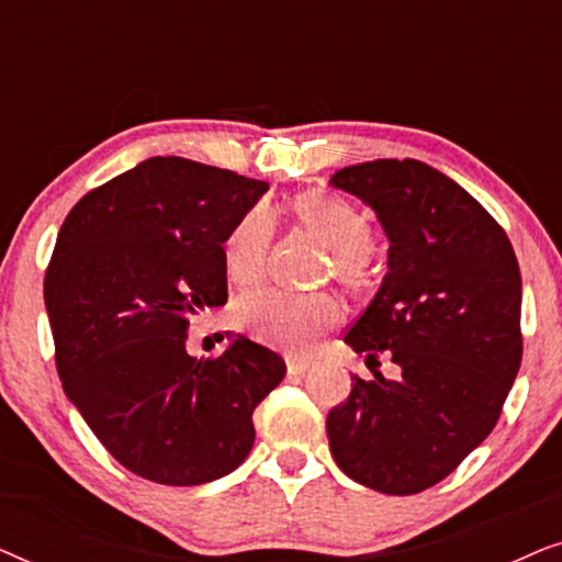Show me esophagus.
<instances>
[{"label":"esophagus","instance_id":"1","mask_svg":"<svg viewBox=\"0 0 562 562\" xmlns=\"http://www.w3.org/2000/svg\"><path fill=\"white\" fill-rule=\"evenodd\" d=\"M312 366V360H306V358H296V356H286V371L291 373V375H296V373H304L306 368Z\"/></svg>","mask_w":562,"mask_h":562}]
</instances>
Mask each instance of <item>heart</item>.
Here are the masks:
<instances>
[{
	"mask_svg": "<svg viewBox=\"0 0 562 562\" xmlns=\"http://www.w3.org/2000/svg\"><path fill=\"white\" fill-rule=\"evenodd\" d=\"M291 220L325 245L333 258V276L345 289L363 294L375 286L379 268L371 250V220L348 199L327 191H306L289 206ZM273 222L266 210L245 212L222 245L229 281L250 286L266 273ZM342 317L329 294H291L281 289H256L237 302V322L271 348L304 352Z\"/></svg>",
	"mask_w": 562,
	"mask_h": 562,
	"instance_id": "1",
	"label": "heart"
}]
</instances>
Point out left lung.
<instances>
[{
	"mask_svg": "<svg viewBox=\"0 0 562 562\" xmlns=\"http://www.w3.org/2000/svg\"><path fill=\"white\" fill-rule=\"evenodd\" d=\"M386 233L389 273L345 342L396 381L352 375L327 414L335 463L363 486L419 494L486 440L521 363V276L502 225L463 187L414 158L348 166L329 179ZM379 363V360H375Z\"/></svg>",
	"mask_w": 562,
	"mask_h": 562,
	"instance_id": "left-lung-1",
	"label": "left lung"
}]
</instances>
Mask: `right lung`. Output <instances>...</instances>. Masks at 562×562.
<instances>
[{
  "label": "right lung",
  "instance_id": "1",
  "mask_svg": "<svg viewBox=\"0 0 562 562\" xmlns=\"http://www.w3.org/2000/svg\"><path fill=\"white\" fill-rule=\"evenodd\" d=\"M266 191L156 156L91 189L60 225L43 283L60 383L140 479L233 473L256 440L252 412L286 375L279 352L243 335L217 358L187 352L189 322L227 302L225 237Z\"/></svg>",
  "mask_w": 562,
  "mask_h": 562
}]
</instances>
